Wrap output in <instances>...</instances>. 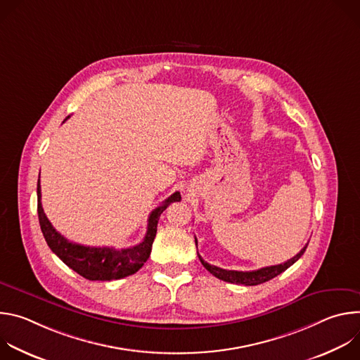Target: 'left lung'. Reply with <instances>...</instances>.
<instances>
[{"instance_id": "obj_1", "label": "left lung", "mask_w": 360, "mask_h": 360, "mask_svg": "<svg viewBox=\"0 0 360 360\" xmlns=\"http://www.w3.org/2000/svg\"><path fill=\"white\" fill-rule=\"evenodd\" d=\"M195 243H196V239H195ZM198 245V243H196ZM307 248V243L303 246V249L296 253L293 258H290L289 261H286L285 264H281V265H274V266H266V268H261L258 271H250V272H242V271H226V269H222V268H218V266H214V265H210L208 262H205L200 255L198 253L199 256V261L200 264L207 268L214 276H217L218 279L221 281H225V282H229V283H236V285H245V286H253V285H259V283H264V282H268L271 279H274L275 276H278L279 274L285 272L289 266H292L300 256L303 255V252L306 250Z\"/></svg>"}]
</instances>
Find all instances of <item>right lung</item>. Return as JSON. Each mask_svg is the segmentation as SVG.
Returning <instances> with one entry per match:
<instances>
[{"label":"right lung","mask_w":360,"mask_h":360,"mask_svg":"<svg viewBox=\"0 0 360 360\" xmlns=\"http://www.w3.org/2000/svg\"><path fill=\"white\" fill-rule=\"evenodd\" d=\"M70 117L65 118V121ZM37 196H38V219L42 235L58 258L75 271L78 275L88 281H114L122 279L125 276L134 275L138 272L143 264L148 261L153 239L157 235V226L161 214L168 208V205L172 202L181 200V193H172L161 207L155 208L149 218H148V229L143 240L139 245L125 249H115V248H92L84 246L74 242H70L64 238L56 228L51 225L48 218L44 214L42 205H41V185L39 179L37 184Z\"/></svg>","instance_id":"1"}]
</instances>
